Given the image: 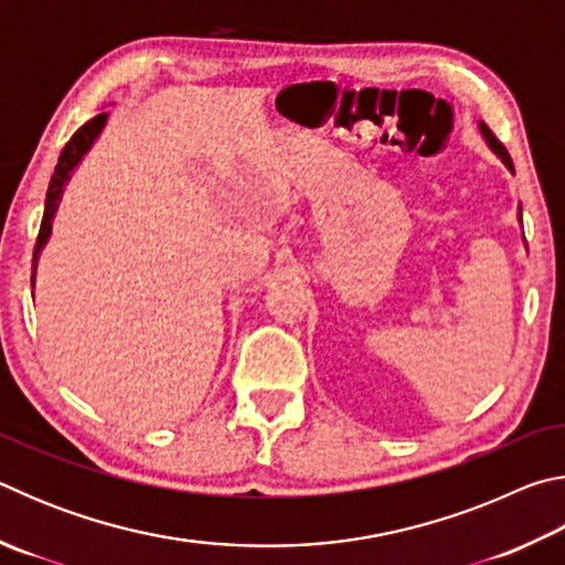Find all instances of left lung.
<instances>
[{
  "instance_id": "1",
  "label": "left lung",
  "mask_w": 565,
  "mask_h": 565,
  "mask_svg": "<svg viewBox=\"0 0 565 565\" xmlns=\"http://www.w3.org/2000/svg\"><path fill=\"white\" fill-rule=\"evenodd\" d=\"M478 129H481V134H483V139H486V145H489V147H491V151H493V154H495V157H499V159L503 161V164H505V167H509V169L513 171V161H511V157H509V151H505V147L501 145V141L493 137V131H491L489 127H486V124H483V121H481V124H478ZM521 218H523V214H521V206H519V222H521Z\"/></svg>"
}]
</instances>
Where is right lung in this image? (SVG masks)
Returning <instances> with one entry per match:
<instances>
[{"instance_id": "1", "label": "right lung", "mask_w": 565, "mask_h": 565, "mask_svg": "<svg viewBox=\"0 0 565 565\" xmlns=\"http://www.w3.org/2000/svg\"><path fill=\"white\" fill-rule=\"evenodd\" d=\"M109 114L102 111L97 117L89 119L84 127L74 134V137L66 141V147L62 149L60 161H56V169L52 174L50 181V189H46V202H44V216H42V226H40V236H36V246H34V259H32V271H36V262H40V254L44 244L50 242L52 236V218L56 214V206H60V199H62V191L64 184L70 181L74 167L79 164L84 159V154L94 147V141L99 139V134L104 129V124H107ZM32 281H34V274H32Z\"/></svg>"}]
</instances>
